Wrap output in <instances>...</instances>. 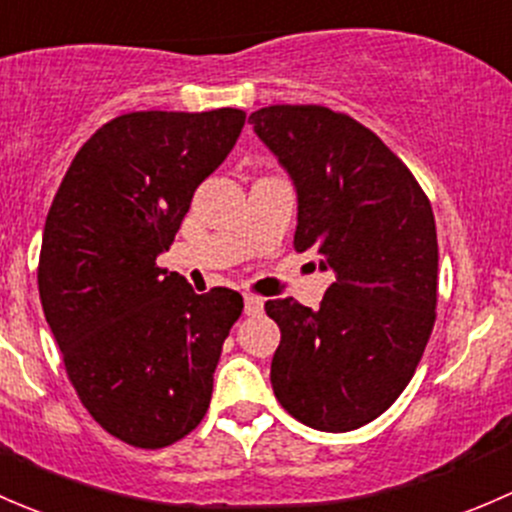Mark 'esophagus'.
Returning a JSON list of instances; mask_svg holds the SVG:
<instances>
[{"label":"esophagus","instance_id":"1","mask_svg":"<svg viewBox=\"0 0 512 512\" xmlns=\"http://www.w3.org/2000/svg\"><path fill=\"white\" fill-rule=\"evenodd\" d=\"M244 313L246 315L263 313V300L258 298V295H244Z\"/></svg>","mask_w":512,"mask_h":512}]
</instances>
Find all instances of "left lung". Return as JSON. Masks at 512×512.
I'll return each mask as SVG.
<instances>
[{
  "label": "left lung",
  "mask_w": 512,
  "mask_h": 512,
  "mask_svg": "<svg viewBox=\"0 0 512 512\" xmlns=\"http://www.w3.org/2000/svg\"><path fill=\"white\" fill-rule=\"evenodd\" d=\"M249 123L298 192L295 251L335 273L318 310L266 303L281 328L273 394L305 426L360 429L404 392L434 328V212L409 167L350 115L268 105Z\"/></svg>",
  "instance_id": "left-lung-1"
}]
</instances>
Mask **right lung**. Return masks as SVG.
Listing matches in <instances>:
<instances>
[{
    "instance_id": "add662e5",
    "label": "right lung",
    "mask_w": 512,
    "mask_h": 512,
    "mask_svg": "<svg viewBox=\"0 0 512 512\" xmlns=\"http://www.w3.org/2000/svg\"><path fill=\"white\" fill-rule=\"evenodd\" d=\"M244 120L236 108L113 118L76 152L46 217L39 295L66 374L93 419L138 449L197 429L244 310L236 291L197 295L157 266Z\"/></svg>"
}]
</instances>
